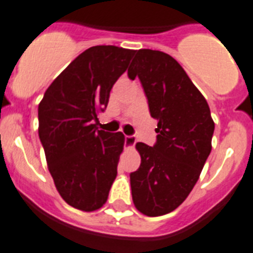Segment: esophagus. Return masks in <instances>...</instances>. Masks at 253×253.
I'll return each mask as SVG.
<instances>
[{"label": "esophagus", "mask_w": 253, "mask_h": 253, "mask_svg": "<svg viewBox=\"0 0 253 253\" xmlns=\"http://www.w3.org/2000/svg\"><path fill=\"white\" fill-rule=\"evenodd\" d=\"M135 142H137V138H135L134 135H125V146L133 147L135 145Z\"/></svg>", "instance_id": "1"}]
</instances>
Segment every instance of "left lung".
Segmentation results:
<instances>
[{
    "instance_id": "obj_1",
    "label": "left lung",
    "mask_w": 253,
    "mask_h": 253,
    "mask_svg": "<svg viewBox=\"0 0 253 253\" xmlns=\"http://www.w3.org/2000/svg\"><path fill=\"white\" fill-rule=\"evenodd\" d=\"M138 77L150 114L158 120L156 143L138 142L141 166L130 173L135 208L155 217L172 212L195 186L212 150L210 106L181 64L159 50L141 49L128 70Z\"/></svg>"
}]
</instances>
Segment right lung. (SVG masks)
<instances>
[{"label": "right lung", "instance_id": "1", "mask_svg": "<svg viewBox=\"0 0 253 253\" xmlns=\"http://www.w3.org/2000/svg\"><path fill=\"white\" fill-rule=\"evenodd\" d=\"M134 53L112 45L89 47L51 83L39 104L47 168L60 197L77 210H99L118 174L125 137L99 130L98 115Z\"/></svg>", "mask_w": 253, "mask_h": 253}]
</instances>
